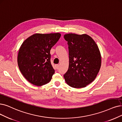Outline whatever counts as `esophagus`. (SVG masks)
Masks as SVG:
<instances>
[{
	"label": "esophagus",
	"mask_w": 122,
	"mask_h": 122,
	"mask_svg": "<svg viewBox=\"0 0 122 122\" xmlns=\"http://www.w3.org/2000/svg\"><path fill=\"white\" fill-rule=\"evenodd\" d=\"M55 66H56V69H58V67H59V65H55Z\"/></svg>",
	"instance_id": "obj_1"
}]
</instances>
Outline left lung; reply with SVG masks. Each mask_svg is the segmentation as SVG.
I'll return each mask as SVG.
<instances>
[{"instance_id": "8db88e82", "label": "left lung", "mask_w": 122, "mask_h": 122, "mask_svg": "<svg viewBox=\"0 0 122 122\" xmlns=\"http://www.w3.org/2000/svg\"><path fill=\"white\" fill-rule=\"evenodd\" d=\"M69 46V66L64 76L66 84L74 88L86 87L93 81L101 66L99 48L90 36L83 34L64 35Z\"/></svg>"}]
</instances>
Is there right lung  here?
Masks as SVG:
<instances>
[{"mask_svg":"<svg viewBox=\"0 0 122 122\" xmlns=\"http://www.w3.org/2000/svg\"><path fill=\"white\" fill-rule=\"evenodd\" d=\"M61 36L60 33L34 34L26 38L19 48L18 67L32 85L41 86L51 80L55 71L51 65L50 51Z\"/></svg>","mask_w":122,"mask_h":122,"instance_id":"add662e5","label":"right lung"}]
</instances>
